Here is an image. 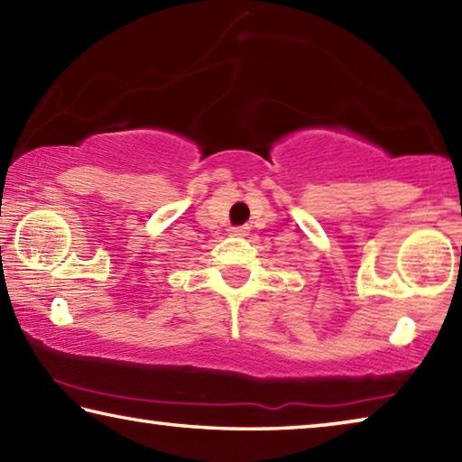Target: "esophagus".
<instances>
[{
	"instance_id": "obj_1",
	"label": "esophagus",
	"mask_w": 462,
	"mask_h": 462,
	"mask_svg": "<svg viewBox=\"0 0 462 462\" xmlns=\"http://www.w3.org/2000/svg\"><path fill=\"white\" fill-rule=\"evenodd\" d=\"M230 236H248V226H240V228H232Z\"/></svg>"
}]
</instances>
